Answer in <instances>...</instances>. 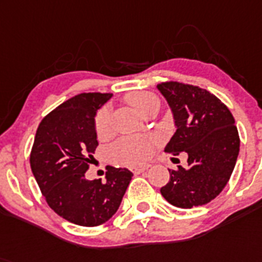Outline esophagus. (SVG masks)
<instances>
[{
  "mask_svg": "<svg viewBox=\"0 0 262 262\" xmlns=\"http://www.w3.org/2000/svg\"><path fill=\"white\" fill-rule=\"evenodd\" d=\"M149 166L148 165H140V166H130V172L133 173V174H140V173L145 172L146 169H148Z\"/></svg>",
  "mask_w": 262,
  "mask_h": 262,
  "instance_id": "esophagus-1",
  "label": "esophagus"
}]
</instances>
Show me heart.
<instances>
[{
    "label": "heart",
    "instance_id": "1",
    "mask_svg": "<svg viewBox=\"0 0 262 262\" xmlns=\"http://www.w3.org/2000/svg\"><path fill=\"white\" fill-rule=\"evenodd\" d=\"M125 101L130 104L141 114H145L149 109L160 104L155 94L149 92H132L125 96ZM94 129L100 138H104L111 132V114L106 107H102L96 116ZM111 157L114 161L125 165H135L146 161L151 155V142L146 138L125 137L114 142L109 149Z\"/></svg>",
    "mask_w": 262,
    "mask_h": 262
}]
</instances>
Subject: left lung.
<instances>
[{
  "label": "left lung",
  "instance_id": "obj_1",
  "mask_svg": "<svg viewBox=\"0 0 262 262\" xmlns=\"http://www.w3.org/2000/svg\"><path fill=\"white\" fill-rule=\"evenodd\" d=\"M172 109L176 133L165 151L188 153V168L169 169L164 199L184 209L214 200L229 181L239 151L234 118L221 100L200 86L166 81L157 85Z\"/></svg>",
  "mask_w": 262,
  "mask_h": 262
}]
</instances>
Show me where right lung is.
Listing matches in <instances>:
<instances>
[{"instance_id": "add662e5", "label": "right lung", "mask_w": 262, "mask_h": 262, "mask_svg": "<svg viewBox=\"0 0 262 262\" xmlns=\"http://www.w3.org/2000/svg\"><path fill=\"white\" fill-rule=\"evenodd\" d=\"M112 93H81L42 118L30 153V168L48 205L67 221L98 226L117 212L132 172L107 166L106 181L85 179L98 146L96 112Z\"/></svg>"}]
</instances>
